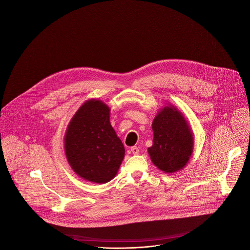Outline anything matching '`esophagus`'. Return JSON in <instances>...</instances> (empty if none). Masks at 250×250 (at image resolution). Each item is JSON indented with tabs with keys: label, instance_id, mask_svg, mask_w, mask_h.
Masks as SVG:
<instances>
[{
	"label": "esophagus",
	"instance_id": "34e87169",
	"mask_svg": "<svg viewBox=\"0 0 250 250\" xmlns=\"http://www.w3.org/2000/svg\"><path fill=\"white\" fill-rule=\"evenodd\" d=\"M130 151H131L132 154H134V155H137V154L139 153V149H138V147H136V146L131 147V148H130Z\"/></svg>",
	"mask_w": 250,
	"mask_h": 250
}]
</instances>
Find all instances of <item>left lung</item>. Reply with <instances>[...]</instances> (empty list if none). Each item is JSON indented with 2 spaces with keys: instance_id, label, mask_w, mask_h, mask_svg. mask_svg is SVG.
Returning <instances> with one entry per match:
<instances>
[{
  "instance_id": "8db88e82",
  "label": "left lung",
  "mask_w": 250,
  "mask_h": 250,
  "mask_svg": "<svg viewBox=\"0 0 250 250\" xmlns=\"http://www.w3.org/2000/svg\"><path fill=\"white\" fill-rule=\"evenodd\" d=\"M153 145L147 151L152 163L165 173H175L189 162L193 132L183 114L173 104L160 109L152 122Z\"/></svg>"
}]
</instances>
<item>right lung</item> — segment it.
Wrapping results in <instances>:
<instances>
[{
    "mask_svg": "<svg viewBox=\"0 0 250 250\" xmlns=\"http://www.w3.org/2000/svg\"><path fill=\"white\" fill-rule=\"evenodd\" d=\"M110 108L101 100L86 101L64 135L67 161L82 179L104 184L116 177L125 146L110 123Z\"/></svg>",
    "mask_w": 250,
    "mask_h": 250,
    "instance_id": "add662e5",
    "label": "right lung"
}]
</instances>
